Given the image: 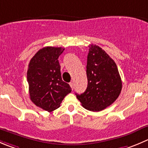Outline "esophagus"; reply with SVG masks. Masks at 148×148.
<instances>
[{"label": "esophagus", "mask_w": 148, "mask_h": 148, "mask_svg": "<svg viewBox=\"0 0 148 148\" xmlns=\"http://www.w3.org/2000/svg\"><path fill=\"white\" fill-rule=\"evenodd\" d=\"M69 85L71 86V89H72V90H74V82H70V83H69Z\"/></svg>", "instance_id": "obj_1"}]
</instances>
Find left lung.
<instances>
[{
    "instance_id": "left-lung-1",
    "label": "left lung",
    "mask_w": 148,
    "mask_h": 148,
    "mask_svg": "<svg viewBox=\"0 0 148 148\" xmlns=\"http://www.w3.org/2000/svg\"><path fill=\"white\" fill-rule=\"evenodd\" d=\"M89 48L87 87L82 94L76 93V95L84 108L97 112L118 98L122 82L116 64L106 51L96 45H90Z\"/></svg>"
}]
</instances>
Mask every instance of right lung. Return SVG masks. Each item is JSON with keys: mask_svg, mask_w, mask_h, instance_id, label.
Here are the masks:
<instances>
[{"mask_svg": "<svg viewBox=\"0 0 148 148\" xmlns=\"http://www.w3.org/2000/svg\"><path fill=\"white\" fill-rule=\"evenodd\" d=\"M64 48L45 47L32 58L27 70V82L32 102L51 112L60 107L64 97L71 92L61 78L58 57Z\"/></svg>", "mask_w": 148, "mask_h": 148, "instance_id": "add662e5", "label": "right lung"}]
</instances>
